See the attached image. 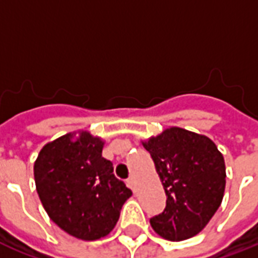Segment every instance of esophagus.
Wrapping results in <instances>:
<instances>
[{
    "label": "esophagus",
    "mask_w": 258,
    "mask_h": 258,
    "mask_svg": "<svg viewBox=\"0 0 258 258\" xmlns=\"http://www.w3.org/2000/svg\"><path fill=\"white\" fill-rule=\"evenodd\" d=\"M135 184H137V181H135L134 175H131L128 179H127V185H128V188H131L133 190H135Z\"/></svg>",
    "instance_id": "1"
}]
</instances>
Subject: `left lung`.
Masks as SVG:
<instances>
[{
	"label": "left lung",
	"mask_w": 258,
	"mask_h": 258,
	"mask_svg": "<svg viewBox=\"0 0 258 258\" xmlns=\"http://www.w3.org/2000/svg\"><path fill=\"white\" fill-rule=\"evenodd\" d=\"M141 142L167 196L164 211L151 218L153 231L171 242L202 232L224 198L227 173L221 152L209 137L179 127Z\"/></svg>",
	"instance_id": "obj_1"
}]
</instances>
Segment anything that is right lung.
Wrapping results in <instances>:
<instances>
[{
  "label": "right lung",
  "mask_w": 258,
  "mask_h": 258,
  "mask_svg": "<svg viewBox=\"0 0 258 258\" xmlns=\"http://www.w3.org/2000/svg\"><path fill=\"white\" fill-rule=\"evenodd\" d=\"M105 141L85 131L69 133L42 146L34 162L37 194L49 218L81 240L105 238L116 227L133 192L102 157Z\"/></svg>",
  "instance_id": "1"
}]
</instances>
